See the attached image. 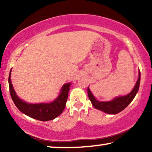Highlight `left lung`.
<instances>
[{"label":"left lung","mask_w":152,"mask_h":152,"mask_svg":"<svg viewBox=\"0 0 152 152\" xmlns=\"http://www.w3.org/2000/svg\"><path fill=\"white\" fill-rule=\"evenodd\" d=\"M140 71L139 74V78H138L137 82L136 83L135 86L132 91V92L128 94V95L124 96H120L115 98L114 100L111 102H99L96 99L94 98L93 94H91V91L88 87V96L90 101L91 102L92 105H93L96 109L101 110L104 112L107 113L109 114H116L119 113L120 111H123L125 108L131 102H132L136 94H137L138 90L139 88V84H140Z\"/></svg>","instance_id":"left-lung-1"}]
</instances>
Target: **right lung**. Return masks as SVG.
Here are the masks:
<instances>
[{"instance_id":"obj_1","label":"right lung","mask_w":152,"mask_h":152,"mask_svg":"<svg viewBox=\"0 0 152 152\" xmlns=\"http://www.w3.org/2000/svg\"><path fill=\"white\" fill-rule=\"evenodd\" d=\"M8 83H9L10 96L16 107L22 113L27 116L42 121H47L54 119L63 112L66 106V102H67L68 94H69V91L71 85V83L64 84L61 88V92L60 95L52 103L31 104L23 102L17 96L15 91L13 89L11 81H10V71L9 77H8Z\"/></svg>"}]
</instances>
